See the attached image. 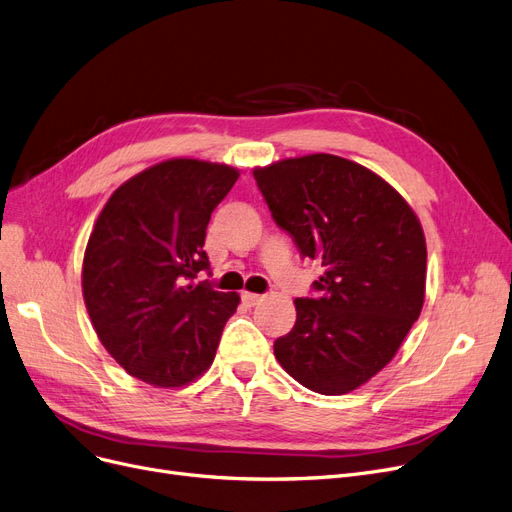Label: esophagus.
I'll use <instances>...</instances> for the list:
<instances>
[{"mask_svg":"<svg viewBox=\"0 0 512 512\" xmlns=\"http://www.w3.org/2000/svg\"><path fill=\"white\" fill-rule=\"evenodd\" d=\"M242 301L247 303L249 307H253V305H257V303H261V301H263V295H257V293H247V291H244V293H242Z\"/></svg>","mask_w":512,"mask_h":512,"instance_id":"1","label":"esophagus"}]
</instances>
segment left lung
<instances>
[{
  "label": "left lung",
  "mask_w": 512,
  "mask_h": 512,
  "mask_svg": "<svg viewBox=\"0 0 512 512\" xmlns=\"http://www.w3.org/2000/svg\"><path fill=\"white\" fill-rule=\"evenodd\" d=\"M276 224L324 274L316 299H295L297 322L274 343L303 387L343 395L381 372L425 303L427 244L393 186L374 171L307 154L253 171Z\"/></svg>",
  "instance_id": "1"
}]
</instances>
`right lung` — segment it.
<instances>
[{"label": "right lung", "instance_id": "right-lung-1", "mask_svg": "<svg viewBox=\"0 0 512 512\" xmlns=\"http://www.w3.org/2000/svg\"><path fill=\"white\" fill-rule=\"evenodd\" d=\"M238 169L171 159L133 175L108 198L87 240L83 299L96 335L131 376L184 387L215 358L240 297L194 282L213 209Z\"/></svg>", "mask_w": 512, "mask_h": 512}]
</instances>
